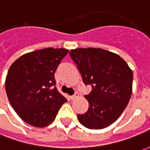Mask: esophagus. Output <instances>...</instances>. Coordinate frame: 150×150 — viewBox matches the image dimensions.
<instances>
[{
	"label": "esophagus",
	"mask_w": 150,
	"mask_h": 150,
	"mask_svg": "<svg viewBox=\"0 0 150 150\" xmlns=\"http://www.w3.org/2000/svg\"><path fill=\"white\" fill-rule=\"evenodd\" d=\"M79 97V93H75V95H73L71 96H70V99L71 100H74L75 99H77Z\"/></svg>",
	"instance_id": "1"
}]
</instances>
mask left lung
<instances>
[{"mask_svg":"<svg viewBox=\"0 0 150 150\" xmlns=\"http://www.w3.org/2000/svg\"><path fill=\"white\" fill-rule=\"evenodd\" d=\"M70 56L77 65L85 85L91 91L84 97L89 107L78 114L86 128L100 129L118 119L128 105L132 91V71L115 53L100 48L71 50Z\"/></svg>","mask_w":150,"mask_h":150,"instance_id":"obj_1","label":"left lung"}]
</instances>
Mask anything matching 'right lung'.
Masks as SVG:
<instances>
[{
  "instance_id": "right-lung-1",
  "label": "right lung",
  "mask_w": 150,
  "mask_h": 150,
  "mask_svg": "<svg viewBox=\"0 0 150 150\" xmlns=\"http://www.w3.org/2000/svg\"><path fill=\"white\" fill-rule=\"evenodd\" d=\"M68 50L45 48L21 55L8 69L5 91L21 119L38 128L49 125L67 102L59 93L54 72Z\"/></svg>"
}]
</instances>
